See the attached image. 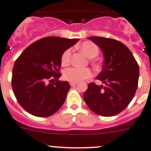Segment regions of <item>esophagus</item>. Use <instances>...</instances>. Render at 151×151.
Segmentation results:
<instances>
[{
	"mask_svg": "<svg viewBox=\"0 0 151 151\" xmlns=\"http://www.w3.org/2000/svg\"><path fill=\"white\" fill-rule=\"evenodd\" d=\"M77 83V82H70V85L71 86H75Z\"/></svg>",
	"mask_w": 151,
	"mask_h": 151,
	"instance_id": "obj_1",
	"label": "esophagus"
}]
</instances>
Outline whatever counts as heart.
I'll return each instance as SVG.
<instances>
[{
    "instance_id": "obj_1",
    "label": "heart",
    "mask_w": 151,
    "mask_h": 151,
    "mask_svg": "<svg viewBox=\"0 0 151 151\" xmlns=\"http://www.w3.org/2000/svg\"><path fill=\"white\" fill-rule=\"evenodd\" d=\"M80 49L88 58H94L99 54V48L95 43L90 41H86L80 46ZM71 50L68 49L62 55V65H67L70 62ZM92 73L90 69L87 68H69L64 71V77L70 82H79L89 78Z\"/></svg>"
}]
</instances>
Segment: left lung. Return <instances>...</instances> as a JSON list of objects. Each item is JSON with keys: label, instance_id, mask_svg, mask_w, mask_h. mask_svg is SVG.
Returning <instances> with one entry per match:
<instances>
[{"label": "left lung", "instance_id": "1", "mask_svg": "<svg viewBox=\"0 0 151 151\" xmlns=\"http://www.w3.org/2000/svg\"><path fill=\"white\" fill-rule=\"evenodd\" d=\"M101 49L103 68L96 79L104 85L90 83L83 95L86 104L103 116L118 114L129 105L138 87L139 67L128 47L123 43L101 37H88Z\"/></svg>", "mask_w": 151, "mask_h": 151}]
</instances>
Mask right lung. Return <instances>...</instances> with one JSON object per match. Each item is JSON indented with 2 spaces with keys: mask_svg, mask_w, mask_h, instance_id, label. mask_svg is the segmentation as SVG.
Here are the masks:
<instances>
[{
  "mask_svg": "<svg viewBox=\"0 0 151 151\" xmlns=\"http://www.w3.org/2000/svg\"><path fill=\"white\" fill-rule=\"evenodd\" d=\"M78 40L47 37L35 41L22 52L14 64L12 86L17 101L27 112L47 117L62 107L70 85L68 81L51 82L62 76L59 70L63 52Z\"/></svg>",
  "mask_w": 151,
  "mask_h": 151,
  "instance_id": "obj_1",
  "label": "right lung"
}]
</instances>
